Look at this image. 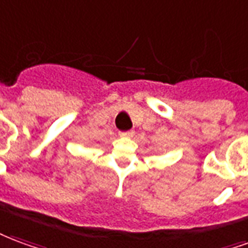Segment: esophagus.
Returning <instances> with one entry per match:
<instances>
[{
    "instance_id": "esophagus-1",
    "label": "esophagus",
    "mask_w": 248,
    "mask_h": 248,
    "mask_svg": "<svg viewBox=\"0 0 248 248\" xmlns=\"http://www.w3.org/2000/svg\"><path fill=\"white\" fill-rule=\"evenodd\" d=\"M120 136H122V137H132V136H133V132H132V131L122 132V133H120Z\"/></svg>"
}]
</instances>
